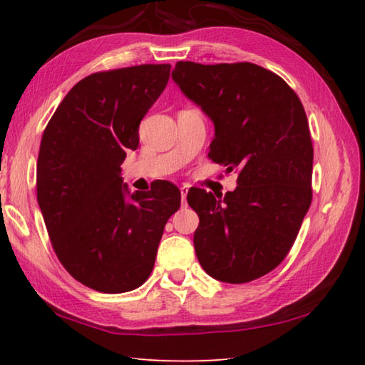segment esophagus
<instances>
[{
  "mask_svg": "<svg viewBox=\"0 0 365 365\" xmlns=\"http://www.w3.org/2000/svg\"><path fill=\"white\" fill-rule=\"evenodd\" d=\"M180 193H182V204H187V195H188V185H183V187H180Z\"/></svg>",
  "mask_w": 365,
  "mask_h": 365,
  "instance_id": "1",
  "label": "esophagus"
}]
</instances>
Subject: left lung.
<instances>
[{
  "label": "left lung",
  "mask_w": 365,
  "mask_h": 365,
  "mask_svg": "<svg viewBox=\"0 0 365 365\" xmlns=\"http://www.w3.org/2000/svg\"><path fill=\"white\" fill-rule=\"evenodd\" d=\"M172 78L215 124L210 160L237 172L236 190L223 200L188 191L200 215L197 260L218 281L258 279L287 257L313 200L303 105L281 76L250 62H177Z\"/></svg>",
  "instance_id": "obj_1"
}]
</instances>
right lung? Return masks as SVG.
<instances>
[{
  "label": "right lung",
  "mask_w": 365,
  "mask_h": 365,
  "mask_svg": "<svg viewBox=\"0 0 365 365\" xmlns=\"http://www.w3.org/2000/svg\"><path fill=\"white\" fill-rule=\"evenodd\" d=\"M169 63L97 71L73 86L43 132L36 197L63 268L103 294L140 287L180 190L160 180L125 200L121 164L169 81Z\"/></svg>",
  "instance_id": "obj_1"
}]
</instances>
